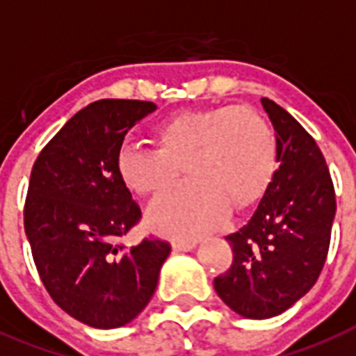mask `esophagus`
Masks as SVG:
<instances>
[{"instance_id": "34e87169", "label": "esophagus", "mask_w": 356, "mask_h": 356, "mask_svg": "<svg viewBox=\"0 0 356 356\" xmlns=\"http://www.w3.org/2000/svg\"><path fill=\"white\" fill-rule=\"evenodd\" d=\"M197 247V241H172L175 250H193Z\"/></svg>"}]
</instances>
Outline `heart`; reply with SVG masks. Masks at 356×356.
<instances>
[{"mask_svg":"<svg viewBox=\"0 0 356 356\" xmlns=\"http://www.w3.org/2000/svg\"><path fill=\"white\" fill-rule=\"evenodd\" d=\"M158 148L126 145L118 175L143 197L167 191L186 169V186L148 209L154 230L193 239L221 227L269 189L277 170V139L260 113L245 106H217L176 113L154 128Z\"/></svg>","mask_w":356,"mask_h":356,"instance_id":"b5f03b06","label":"heart"}]
</instances>
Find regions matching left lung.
<instances>
[{
  "label": "left lung",
  "mask_w": 356,
  "mask_h": 356,
  "mask_svg": "<svg viewBox=\"0 0 356 356\" xmlns=\"http://www.w3.org/2000/svg\"><path fill=\"white\" fill-rule=\"evenodd\" d=\"M261 106L277 131L280 167L250 221L227 236L232 266L213 280L225 305L250 319L282 314L316 284L336 213L332 178L312 135L269 98Z\"/></svg>",
  "instance_id": "8db88e82"
}]
</instances>
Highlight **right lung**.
<instances>
[{
  "label": "right lung",
  "mask_w": 356,
  "mask_h": 356,
  "mask_svg": "<svg viewBox=\"0 0 356 356\" xmlns=\"http://www.w3.org/2000/svg\"><path fill=\"white\" fill-rule=\"evenodd\" d=\"M152 111L154 102H92L31 169L24 228L38 277L57 307L95 329H117L145 310L170 252L158 238L122 243L143 216L118 175V152L128 129Z\"/></svg>",
  "instance_id": "add662e5"
}]
</instances>
